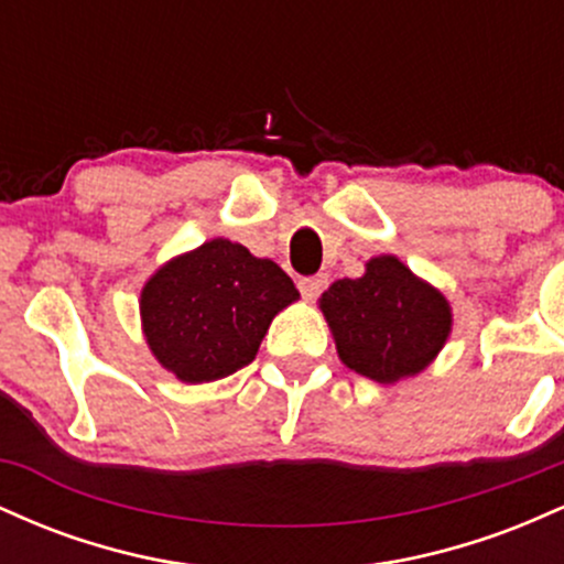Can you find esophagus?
Masks as SVG:
<instances>
[{
  "instance_id": "esophagus-1",
  "label": "esophagus",
  "mask_w": 564,
  "mask_h": 564,
  "mask_svg": "<svg viewBox=\"0 0 564 564\" xmlns=\"http://www.w3.org/2000/svg\"><path fill=\"white\" fill-rule=\"evenodd\" d=\"M328 286V281H326V275H310V278H302L300 281V291H302V296L304 300H318L321 296V291Z\"/></svg>"
}]
</instances>
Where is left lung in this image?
<instances>
[{"label":"left lung","instance_id":"8db88e82","mask_svg":"<svg viewBox=\"0 0 564 564\" xmlns=\"http://www.w3.org/2000/svg\"><path fill=\"white\" fill-rule=\"evenodd\" d=\"M318 307L341 364L379 384L422 373L453 328V310L443 291L394 254L371 257L360 278L334 281L321 294Z\"/></svg>","mask_w":564,"mask_h":564}]
</instances>
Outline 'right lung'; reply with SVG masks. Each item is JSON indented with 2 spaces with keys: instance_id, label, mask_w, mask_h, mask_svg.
Segmentation results:
<instances>
[{
  "instance_id": "1",
  "label": "right lung",
  "mask_w": 564,
  "mask_h": 564,
  "mask_svg": "<svg viewBox=\"0 0 564 564\" xmlns=\"http://www.w3.org/2000/svg\"><path fill=\"white\" fill-rule=\"evenodd\" d=\"M296 300L294 281L273 260L212 238L148 278L140 323L161 368L185 384H204L249 366L275 315Z\"/></svg>"
}]
</instances>
